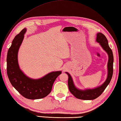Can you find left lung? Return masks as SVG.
Segmentation results:
<instances>
[{
	"label": "left lung",
	"mask_w": 121,
	"mask_h": 121,
	"mask_svg": "<svg viewBox=\"0 0 121 121\" xmlns=\"http://www.w3.org/2000/svg\"><path fill=\"white\" fill-rule=\"evenodd\" d=\"M96 41L100 43L102 48L108 53V77L105 82L101 86L93 89H87L86 90H81L77 89L75 87L73 80L70 74L68 72V86L69 89L73 95L77 99L84 100H92L95 99L101 95L103 91L105 90L106 87L110 83L112 79L113 72V55L111 49L110 48L108 44V41L106 37L102 33H98L97 34Z\"/></svg>",
	"instance_id": "8db88e82"
}]
</instances>
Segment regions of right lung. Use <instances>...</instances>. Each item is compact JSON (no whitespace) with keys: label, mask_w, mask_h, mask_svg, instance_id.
<instances>
[{"label":"right lung","mask_w":121,"mask_h":121,"mask_svg":"<svg viewBox=\"0 0 121 121\" xmlns=\"http://www.w3.org/2000/svg\"><path fill=\"white\" fill-rule=\"evenodd\" d=\"M26 31L25 28L13 39L7 56V72L11 84L25 98L40 99L50 93L53 84L61 71L52 72L39 79H32L23 73L19 67L18 52Z\"/></svg>","instance_id":"1"}]
</instances>
